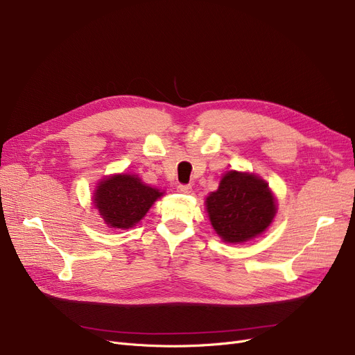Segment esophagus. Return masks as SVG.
<instances>
[{
	"instance_id": "1",
	"label": "esophagus",
	"mask_w": 355,
	"mask_h": 355,
	"mask_svg": "<svg viewBox=\"0 0 355 355\" xmlns=\"http://www.w3.org/2000/svg\"><path fill=\"white\" fill-rule=\"evenodd\" d=\"M177 191L182 193V194H189V193H191V186H189V184H178Z\"/></svg>"
}]
</instances>
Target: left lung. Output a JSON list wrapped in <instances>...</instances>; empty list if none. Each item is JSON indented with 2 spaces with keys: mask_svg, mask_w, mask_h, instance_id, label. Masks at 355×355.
Returning <instances> with one entry per match:
<instances>
[{
  "mask_svg": "<svg viewBox=\"0 0 355 355\" xmlns=\"http://www.w3.org/2000/svg\"><path fill=\"white\" fill-rule=\"evenodd\" d=\"M210 222L229 243L246 242L263 234L274 214V197L261 178L236 171L227 173L218 191L206 198Z\"/></svg>",
  "mask_w": 355,
  "mask_h": 355,
  "instance_id": "left-lung-1",
  "label": "left lung"
}]
</instances>
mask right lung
Returning <instances> with one entry per match:
<instances>
[{"instance_id": "right-lung-1", "label": "right lung", "mask_w": 355, "mask_h": 355, "mask_svg": "<svg viewBox=\"0 0 355 355\" xmlns=\"http://www.w3.org/2000/svg\"><path fill=\"white\" fill-rule=\"evenodd\" d=\"M162 193L135 175H114L103 180L94 203L104 222L117 229H129L139 222Z\"/></svg>"}]
</instances>
